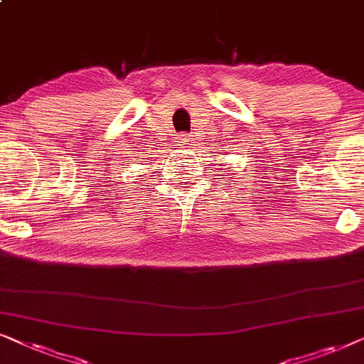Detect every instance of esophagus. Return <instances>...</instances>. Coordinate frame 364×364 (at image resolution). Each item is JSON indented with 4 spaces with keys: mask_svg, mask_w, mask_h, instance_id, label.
<instances>
[{
    "mask_svg": "<svg viewBox=\"0 0 364 364\" xmlns=\"http://www.w3.org/2000/svg\"><path fill=\"white\" fill-rule=\"evenodd\" d=\"M190 143H191V139L188 134H179V136L176 138V146H179V148H188L190 146Z\"/></svg>",
    "mask_w": 364,
    "mask_h": 364,
    "instance_id": "esophagus-1",
    "label": "esophagus"
}]
</instances>
